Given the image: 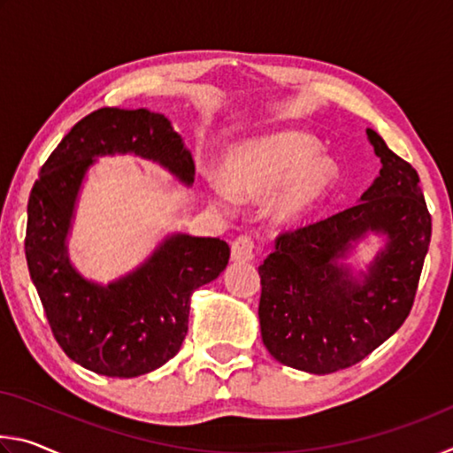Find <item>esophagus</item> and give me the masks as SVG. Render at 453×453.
<instances>
[{"label": "esophagus", "mask_w": 453, "mask_h": 453, "mask_svg": "<svg viewBox=\"0 0 453 453\" xmlns=\"http://www.w3.org/2000/svg\"><path fill=\"white\" fill-rule=\"evenodd\" d=\"M232 257L235 262H250V259L256 257V242L254 237L248 234L237 235L235 240L232 242Z\"/></svg>", "instance_id": "1"}]
</instances>
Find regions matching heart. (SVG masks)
I'll return each mask as SVG.
<instances>
[{"mask_svg": "<svg viewBox=\"0 0 453 453\" xmlns=\"http://www.w3.org/2000/svg\"><path fill=\"white\" fill-rule=\"evenodd\" d=\"M316 153L318 143L310 135L272 134L229 153L226 175L229 186L243 196H257L288 180L275 208L280 216H291L324 196L337 180L334 159ZM216 194L227 199L229 191L224 183H216Z\"/></svg>", "mask_w": 453, "mask_h": 453, "instance_id": "obj_1", "label": "heart"}]
</instances>
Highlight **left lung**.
Returning a JSON list of instances; mask_svg holds the SVG:
<instances>
[{"instance_id": "obj_1", "label": "left lung", "mask_w": 453, "mask_h": 453, "mask_svg": "<svg viewBox=\"0 0 453 453\" xmlns=\"http://www.w3.org/2000/svg\"><path fill=\"white\" fill-rule=\"evenodd\" d=\"M381 159L380 178L362 202L313 224L280 232L259 265V326L280 364L310 373L356 365L410 316L432 240L419 175L367 129ZM367 228L386 231L390 245L362 287L334 265L349 241Z\"/></svg>"}]
</instances>
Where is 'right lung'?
<instances>
[{
  "label": "right lung",
  "instance_id": "obj_1",
  "mask_svg": "<svg viewBox=\"0 0 453 453\" xmlns=\"http://www.w3.org/2000/svg\"><path fill=\"white\" fill-rule=\"evenodd\" d=\"M105 153H135L194 181V159L162 113L91 111L51 151L34 183L26 257L51 334L67 357L99 375L135 378L178 354L188 335L189 297L226 270L229 245L219 237L180 234L107 288L80 278L67 262L65 235L83 173L91 157Z\"/></svg>",
  "mask_w": 453,
  "mask_h": 453
}]
</instances>
